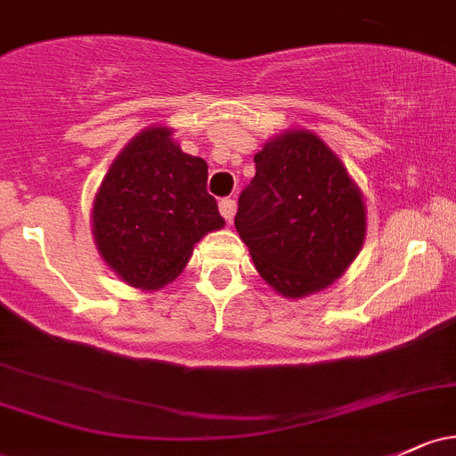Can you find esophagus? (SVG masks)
I'll list each match as a JSON object with an SVG mask.
<instances>
[{
  "label": "esophagus",
  "mask_w": 456,
  "mask_h": 456,
  "mask_svg": "<svg viewBox=\"0 0 456 456\" xmlns=\"http://www.w3.org/2000/svg\"><path fill=\"white\" fill-rule=\"evenodd\" d=\"M219 213L224 215V219H226L228 224H232L234 213H237V204H234V200H230V198L222 200V202H219Z\"/></svg>",
  "instance_id": "obj_1"
}]
</instances>
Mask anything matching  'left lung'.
<instances>
[{"mask_svg": "<svg viewBox=\"0 0 456 456\" xmlns=\"http://www.w3.org/2000/svg\"><path fill=\"white\" fill-rule=\"evenodd\" d=\"M256 175L234 217L254 267L285 297L322 291L365 239V204L337 154L308 130H289L254 156Z\"/></svg>", "mask_w": 456, "mask_h": 456, "instance_id": "left-lung-1", "label": "left lung"}]
</instances>
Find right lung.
Masks as SVG:
<instances>
[{"label":"right lung","mask_w":456,"mask_h":456,"mask_svg":"<svg viewBox=\"0 0 456 456\" xmlns=\"http://www.w3.org/2000/svg\"><path fill=\"white\" fill-rule=\"evenodd\" d=\"M207 180V160L184 154L169 128L139 132L93 200V237L106 265L139 289L174 281L195 243L226 224Z\"/></svg>","instance_id":"obj_1"}]
</instances>
